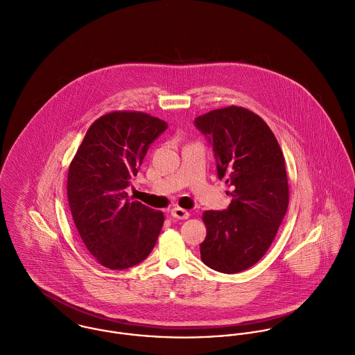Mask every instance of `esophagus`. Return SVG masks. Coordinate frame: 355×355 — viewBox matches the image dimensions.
Listing matches in <instances>:
<instances>
[{"label":"esophagus","instance_id":"obj_1","mask_svg":"<svg viewBox=\"0 0 355 355\" xmlns=\"http://www.w3.org/2000/svg\"><path fill=\"white\" fill-rule=\"evenodd\" d=\"M171 216L177 218V219H188L189 218V213L181 207H174L171 210Z\"/></svg>","mask_w":355,"mask_h":355}]
</instances>
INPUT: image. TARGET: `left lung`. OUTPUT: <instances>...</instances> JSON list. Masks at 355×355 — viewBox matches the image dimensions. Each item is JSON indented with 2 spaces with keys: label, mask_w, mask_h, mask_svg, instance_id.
<instances>
[{
  "label": "left lung",
  "mask_w": 355,
  "mask_h": 355,
  "mask_svg": "<svg viewBox=\"0 0 355 355\" xmlns=\"http://www.w3.org/2000/svg\"><path fill=\"white\" fill-rule=\"evenodd\" d=\"M213 144L218 177L232 187L225 211H206L200 244L205 265L220 273L254 266L272 245L289 203L285 159L268 123L237 105L213 110L195 121Z\"/></svg>",
  "instance_id": "obj_1"
}]
</instances>
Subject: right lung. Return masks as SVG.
Wrapping results in <instances>:
<instances>
[{
	"label": "right lung",
	"mask_w": 355,
	"mask_h": 355,
	"mask_svg": "<svg viewBox=\"0 0 355 355\" xmlns=\"http://www.w3.org/2000/svg\"><path fill=\"white\" fill-rule=\"evenodd\" d=\"M167 123L140 111H112L96 119L72 157L67 198L76 230L96 261L112 270L144 261L156 244L164 215L125 191L150 142Z\"/></svg>",
	"instance_id": "obj_1"
}]
</instances>
